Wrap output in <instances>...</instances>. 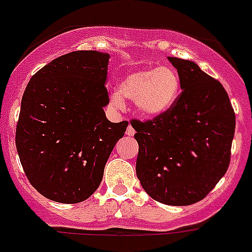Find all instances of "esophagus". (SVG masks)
I'll list each match as a JSON object with an SVG mask.
<instances>
[{
  "label": "esophagus",
  "instance_id": "obj_1",
  "mask_svg": "<svg viewBox=\"0 0 252 252\" xmlns=\"http://www.w3.org/2000/svg\"><path fill=\"white\" fill-rule=\"evenodd\" d=\"M126 134L128 135V137H133L134 134H135V130H134V128L131 126H128V128H126Z\"/></svg>",
  "mask_w": 252,
  "mask_h": 252
}]
</instances>
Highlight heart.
<instances>
[{
  "mask_svg": "<svg viewBox=\"0 0 252 252\" xmlns=\"http://www.w3.org/2000/svg\"><path fill=\"white\" fill-rule=\"evenodd\" d=\"M179 94V74L171 67L161 65L126 74L119 83L118 92L112 93L110 100L117 108L123 107V99L134 100L138 114L153 119L169 112Z\"/></svg>",
  "mask_w": 252,
  "mask_h": 252,
  "instance_id": "heart-1",
  "label": "heart"
}]
</instances>
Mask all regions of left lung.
Masks as SVG:
<instances>
[{
	"instance_id": "8db88e82",
	"label": "left lung",
	"mask_w": 252,
	"mask_h": 252,
	"mask_svg": "<svg viewBox=\"0 0 252 252\" xmlns=\"http://www.w3.org/2000/svg\"><path fill=\"white\" fill-rule=\"evenodd\" d=\"M183 92L169 112L133 119L137 176L150 197L173 206L203 200L226 173L235 113L222 84L191 61L168 57Z\"/></svg>"
}]
</instances>
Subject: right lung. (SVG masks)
Returning <instances> with one entry per match:
<instances>
[{"label": "right lung", "instance_id": "obj_1", "mask_svg": "<svg viewBox=\"0 0 252 252\" xmlns=\"http://www.w3.org/2000/svg\"><path fill=\"white\" fill-rule=\"evenodd\" d=\"M109 55L76 51L56 58L28 82L16 128V148L31 185L49 200L77 204L99 187L113 148L128 122L112 123Z\"/></svg>", "mask_w": 252, "mask_h": 252}]
</instances>
